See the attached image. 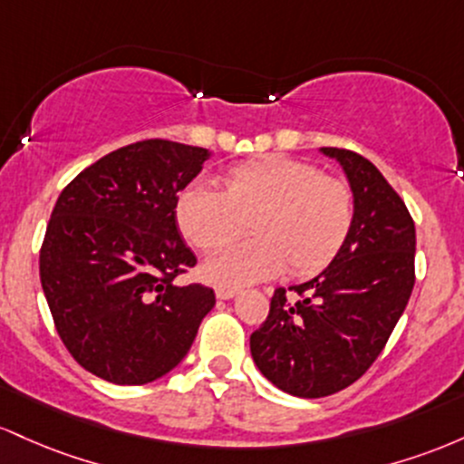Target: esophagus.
I'll list each match as a JSON object with an SVG mask.
<instances>
[{
	"mask_svg": "<svg viewBox=\"0 0 464 464\" xmlns=\"http://www.w3.org/2000/svg\"><path fill=\"white\" fill-rule=\"evenodd\" d=\"M237 294H238V289H234V287H217V298L218 300H230Z\"/></svg>",
	"mask_w": 464,
	"mask_h": 464,
	"instance_id": "1",
	"label": "esophagus"
}]
</instances>
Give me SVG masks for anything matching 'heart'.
Returning a JSON list of instances; mask_svg holds the SVG:
<instances>
[{
  "instance_id": "obj_1",
  "label": "heart",
  "mask_w": 464,
  "mask_h": 464,
  "mask_svg": "<svg viewBox=\"0 0 464 464\" xmlns=\"http://www.w3.org/2000/svg\"><path fill=\"white\" fill-rule=\"evenodd\" d=\"M226 188L192 181L175 197V221L190 246L210 252L252 226L254 238L218 249L204 276L241 287L285 272L314 276L335 260L355 218V197L340 177L304 160L269 155L227 170Z\"/></svg>"
}]
</instances>
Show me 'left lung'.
<instances>
[{
	"label": "left lung",
	"instance_id": "1",
	"mask_svg": "<svg viewBox=\"0 0 464 464\" xmlns=\"http://www.w3.org/2000/svg\"><path fill=\"white\" fill-rule=\"evenodd\" d=\"M322 153L348 177L353 230L324 272L289 287L295 299L274 291L267 320L249 335L258 371L302 399L355 383L383 351L414 287L416 232L403 199L363 155L333 147Z\"/></svg>",
	"mask_w": 464,
	"mask_h": 464
}]
</instances>
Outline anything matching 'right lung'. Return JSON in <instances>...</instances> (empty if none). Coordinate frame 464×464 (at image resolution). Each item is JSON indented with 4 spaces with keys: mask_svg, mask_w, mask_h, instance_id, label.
<instances>
[{
    "mask_svg": "<svg viewBox=\"0 0 464 464\" xmlns=\"http://www.w3.org/2000/svg\"><path fill=\"white\" fill-rule=\"evenodd\" d=\"M208 149L142 140L78 173L56 199L39 254L52 320L85 371L142 386L186 357L215 291L173 278L195 267L175 197Z\"/></svg>",
    "mask_w": 464,
    "mask_h": 464,
    "instance_id": "1",
    "label": "right lung"
}]
</instances>
